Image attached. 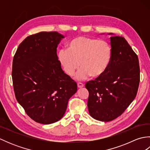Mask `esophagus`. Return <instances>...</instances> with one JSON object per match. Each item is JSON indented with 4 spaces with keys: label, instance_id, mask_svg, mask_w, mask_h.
Wrapping results in <instances>:
<instances>
[{
    "label": "esophagus",
    "instance_id": "34e87169",
    "mask_svg": "<svg viewBox=\"0 0 150 150\" xmlns=\"http://www.w3.org/2000/svg\"><path fill=\"white\" fill-rule=\"evenodd\" d=\"M77 86L79 88H83L84 87V84L81 83V82H78L77 83Z\"/></svg>",
    "mask_w": 150,
    "mask_h": 150
}]
</instances>
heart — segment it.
Wrapping results in <instances>:
<instances>
[{
    "instance_id": "1",
    "label": "heart",
    "mask_w": 150,
    "mask_h": 150,
    "mask_svg": "<svg viewBox=\"0 0 150 150\" xmlns=\"http://www.w3.org/2000/svg\"><path fill=\"white\" fill-rule=\"evenodd\" d=\"M57 58L64 71L69 76L74 75L81 64L82 68L76 76L77 79L83 80L90 75L98 78L110 68L113 48L106 40L79 36L69 41L67 49L59 50Z\"/></svg>"
}]
</instances>
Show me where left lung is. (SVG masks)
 <instances>
[{"label": "left lung", "instance_id": "obj_1", "mask_svg": "<svg viewBox=\"0 0 150 150\" xmlns=\"http://www.w3.org/2000/svg\"><path fill=\"white\" fill-rule=\"evenodd\" d=\"M113 35V33H108ZM113 58L100 77L86 82L88 108L93 119L108 122L121 115L135 98L140 82L139 59L122 37H110Z\"/></svg>", "mask_w": 150, "mask_h": 150}]
</instances>
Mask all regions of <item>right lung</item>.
Instances as JSON below:
<instances>
[{
	"label": "right lung",
	"instance_id": "1",
	"mask_svg": "<svg viewBox=\"0 0 150 150\" xmlns=\"http://www.w3.org/2000/svg\"><path fill=\"white\" fill-rule=\"evenodd\" d=\"M64 38L57 31L27 37L19 44L12 66L16 99L37 122L50 124L64 116L77 83L64 72L57 47Z\"/></svg>",
	"mask_w": 150,
	"mask_h": 150
}]
</instances>
